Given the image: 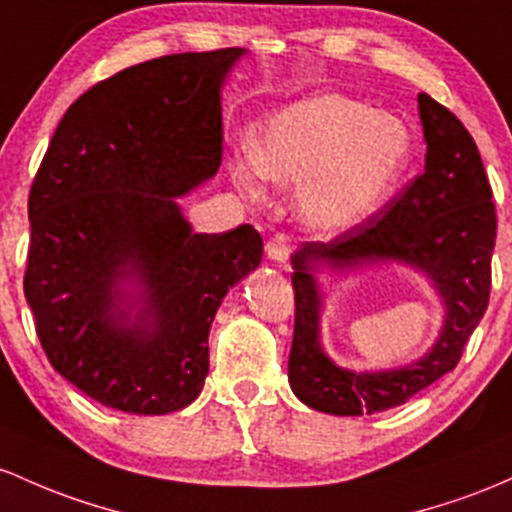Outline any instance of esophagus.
<instances>
[{"label":"esophagus","instance_id":"1","mask_svg":"<svg viewBox=\"0 0 512 512\" xmlns=\"http://www.w3.org/2000/svg\"><path fill=\"white\" fill-rule=\"evenodd\" d=\"M266 251H268V258H271V261L285 266L292 256V239L285 237V234H275V237L268 239Z\"/></svg>","mask_w":512,"mask_h":512}]
</instances>
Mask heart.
I'll return each mask as SVG.
<instances>
[{
    "label": "heart",
    "instance_id": "b5f03b06",
    "mask_svg": "<svg viewBox=\"0 0 512 512\" xmlns=\"http://www.w3.org/2000/svg\"><path fill=\"white\" fill-rule=\"evenodd\" d=\"M411 157V132L399 118L343 94L292 103L268 120L254 159L234 162L241 191L258 176L297 186V215L317 232H343L372 215L394 191Z\"/></svg>",
    "mask_w": 512,
    "mask_h": 512
}]
</instances>
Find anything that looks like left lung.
Masks as SVG:
<instances>
[{"instance_id": "left-lung-1", "label": "left lung", "mask_w": 512, "mask_h": 512, "mask_svg": "<svg viewBox=\"0 0 512 512\" xmlns=\"http://www.w3.org/2000/svg\"><path fill=\"white\" fill-rule=\"evenodd\" d=\"M426 169L360 225L331 241H307L292 256L295 331L287 380L309 409L363 416L406 404L455 370L491 295L496 205L474 137L442 103L418 94ZM375 260H399L426 272L448 309L439 343L399 371L350 373L333 366L318 343L317 262L345 270Z\"/></svg>"}]
</instances>
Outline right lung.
<instances>
[{
  "label": "right lung",
  "mask_w": 512,
  "mask_h": 512,
  "mask_svg": "<svg viewBox=\"0 0 512 512\" xmlns=\"http://www.w3.org/2000/svg\"><path fill=\"white\" fill-rule=\"evenodd\" d=\"M241 55H166L94 84L33 179L26 302L50 365L103 406L162 416L191 404L217 307L261 263L254 227L195 234L174 200L220 169V86ZM128 279L141 292L125 303Z\"/></svg>",
  "instance_id": "1"
}]
</instances>
